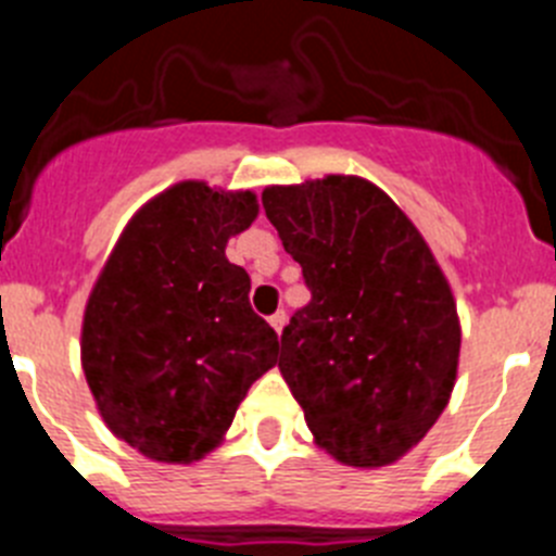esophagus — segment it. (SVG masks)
Masks as SVG:
<instances>
[{
	"instance_id": "obj_1",
	"label": "esophagus",
	"mask_w": 556,
	"mask_h": 556,
	"mask_svg": "<svg viewBox=\"0 0 556 556\" xmlns=\"http://www.w3.org/2000/svg\"><path fill=\"white\" fill-rule=\"evenodd\" d=\"M269 326H273L275 331L281 333L283 326H287V312H283V308H278V312H275L273 317H269Z\"/></svg>"
}]
</instances>
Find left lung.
<instances>
[{"mask_svg": "<svg viewBox=\"0 0 556 556\" xmlns=\"http://www.w3.org/2000/svg\"><path fill=\"white\" fill-rule=\"evenodd\" d=\"M262 203L312 289L283 328L278 370L314 443L351 468L395 465L456 384L462 326L443 267L358 175L267 186Z\"/></svg>", "mask_w": 556, "mask_h": 556, "instance_id": "obj_1", "label": "left lung"}]
</instances>
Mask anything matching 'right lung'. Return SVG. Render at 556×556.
Here are the masks:
<instances>
[{
    "mask_svg": "<svg viewBox=\"0 0 556 556\" xmlns=\"http://www.w3.org/2000/svg\"><path fill=\"white\" fill-rule=\"evenodd\" d=\"M258 217L250 189L180 180L122 228L86 301L80 362L113 437L152 462L219 448L278 333L250 308V275L228 239Z\"/></svg>",
    "mask_w": 556,
    "mask_h": 556,
    "instance_id": "1",
    "label": "right lung"
}]
</instances>
